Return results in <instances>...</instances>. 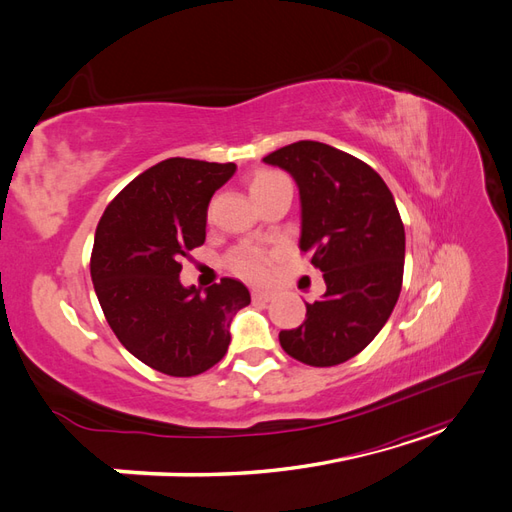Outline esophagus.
<instances>
[{
    "mask_svg": "<svg viewBox=\"0 0 512 512\" xmlns=\"http://www.w3.org/2000/svg\"><path fill=\"white\" fill-rule=\"evenodd\" d=\"M273 290L271 288H267V286H254L252 288V297L256 299V301H271L273 299Z\"/></svg>",
    "mask_w": 512,
    "mask_h": 512,
    "instance_id": "esophagus-1",
    "label": "esophagus"
}]
</instances>
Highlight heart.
Returning <instances> with one entry per match:
<instances>
[{
    "instance_id": "1",
    "label": "heart",
    "mask_w": 512,
    "mask_h": 512,
    "mask_svg": "<svg viewBox=\"0 0 512 512\" xmlns=\"http://www.w3.org/2000/svg\"><path fill=\"white\" fill-rule=\"evenodd\" d=\"M284 179L282 173H277V170H258V173L252 175L250 179V190L252 194L260 192L269 188L271 183ZM230 267L235 273L243 275V277H250V280H258V277H262L267 273V267H269V258L267 254L258 250V247H252V245H245V247H239V250L232 254L230 258Z\"/></svg>"
}]
</instances>
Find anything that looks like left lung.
Masks as SVG:
<instances>
[{"mask_svg":"<svg viewBox=\"0 0 512 512\" xmlns=\"http://www.w3.org/2000/svg\"><path fill=\"white\" fill-rule=\"evenodd\" d=\"M297 181L301 252L322 271L327 292L305 303L282 348L305 365L331 367L359 354L389 320L404 280L406 232L395 198L374 168L318 141L262 158Z\"/></svg>","mask_w":512,"mask_h":512,"instance_id":"left-lung-1","label":"left lung"}]
</instances>
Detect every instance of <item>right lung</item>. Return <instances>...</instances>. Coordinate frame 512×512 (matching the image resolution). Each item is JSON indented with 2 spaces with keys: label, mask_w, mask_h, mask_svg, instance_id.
Listing matches in <instances>:
<instances>
[{
  "label": "right lung",
  "mask_w": 512,
  "mask_h": 512,
  "mask_svg": "<svg viewBox=\"0 0 512 512\" xmlns=\"http://www.w3.org/2000/svg\"><path fill=\"white\" fill-rule=\"evenodd\" d=\"M237 166L170 158L147 168L106 207L91 282L106 322L138 361L190 378L220 363L230 322L250 290L224 277L205 292L179 282L181 260L205 243L209 200Z\"/></svg>",
  "instance_id": "right-lung-1"
}]
</instances>
